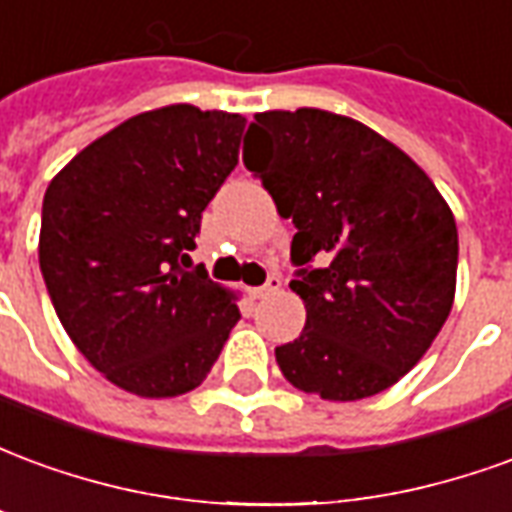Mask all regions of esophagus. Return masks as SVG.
Returning a JSON list of instances; mask_svg holds the SVG:
<instances>
[{
    "label": "esophagus",
    "mask_w": 512,
    "mask_h": 512,
    "mask_svg": "<svg viewBox=\"0 0 512 512\" xmlns=\"http://www.w3.org/2000/svg\"><path fill=\"white\" fill-rule=\"evenodd\" d=\"M279 288H282V279H279V277H268L266 285H260V288L252 290V299H268V296H274V293H279Z\"/></svg>",
    "instance_id": "esophagus-1"
}]
</instances>
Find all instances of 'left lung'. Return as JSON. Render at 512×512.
Returning <instances> with one entry per match:
<instances>
[{
	"label": "left lung",
	"mask_w": 512,
	"mask_h": 512,
	"mask_svg": "<svg viewBox=\"0 0 512 512\" xmlns=\"http://www.w3.org/2000/svg\"><path fill=\"white\" fill-rule=\"evenodd\" d=\"M244 164L293 219L290 290L304 332L279 345L290 384L345 403L384 392L425 356L455 301L458 227L417 161L359 120L260 112ZM318 262V267H312Z\"/></svg>",
	"instance_id": "1"
}]
</instances>
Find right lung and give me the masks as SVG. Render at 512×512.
<instances>
[{
  "instance_id": "obj_1",
  "label": "right lung",
  "mask_w": 512,
  "mask_h": 512,
  "mask_svg": "<svg viewBox=\"0 0 512 512\" xmlns=\"http://www.w3.org/2000/svg\"><path fill=\"white\" fill-rule=\"evenodd\" d=\"M246 117L169 104L128 117L51 178L38 260L62 329L139 397L200 386L241 312L183 271L202 211L238 164Z\"/></svg>"
}]
</instances>
